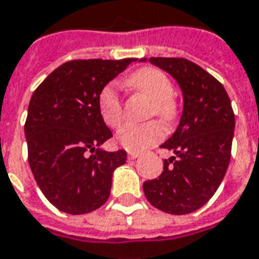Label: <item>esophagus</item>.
I'll return each instance as SVG.
<instances>
[{"instance_id": "esophagus-1", "label": "esophagus", "mask_w": 259, "mask_h": 259, "mask_svg": "<svg viewBox=\"0 0 259 259\" xmlns=\"http://www.w3.org/2000/svg\"><path fill=\"white\" fill-rule=\"evenodd\" d=\"M139 157V153H135V152H129L127 153V159L129 160H135Z\"/></svg>"}]
</instances>
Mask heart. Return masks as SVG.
Wrapping results in <instances>:
<instances>
[{
  "mask_svg": "<svg viewBox=\"0 0 259 259\" xmlns=\"http://www.w3.org/2000/svg\"><path fill=\"white\" fill-rule=\"evenodd\" d=\"M126 85L133 92L149 100L146 116H156L163 123H171L177 117L179 107L173 98V85L163 70L144 66L133 72L126 79ZM99 113L109 127L117 129L123 122L122 100L115 86L107 85L102 89L98 100ZM164 136V129L159 122L150 120L143 124H126L117 132V142L129 152H143L159 143Z\"/></svg>",
  "mask_w": 259,
  "mask_h": 259,
  "instance_id": "obj_1",
  "label": "heart"
}]
</instances>
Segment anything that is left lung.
<instances>
[{
	"label": "left lung",
	"instance_id": "obj_1",
	"mask_svg": "<svg viewBox=\"0 0 259 259\" xmlns=\"http://www.w3.org/2000/svg\"><path fill=\"white\" fill-rule=\"evenodd\" d=\"M149 61L179 82L184 107L177 130L160 146L176 156L164 160L157 179L144 181V196L164 212L189 214L214 196L226 176L235 127L231 100L217 79L189 59Z\"/></svg>",
	"mask_w": 259,
	"mask_h": 259
}]
</instances>
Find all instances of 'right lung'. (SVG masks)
<instances>
[{
	"label": "right lung",
	"instance_id": "obj_1",
	"mask_svg": "<svg viewBox=\"0 0 259 259\" xmlns=\"http://www.w3.org/2000/svg\"><path fill=\"white\" fill-rule=\"evenodd\" d=\"M135 61L73 59L32 93L25 120L28 161L44 196L58 210L86 214L110 196L112 174L127 154L98 149L113 136L98 100L102 89Z\"/></svg>",
	"mask_w": 259,
	"mask_h": 259
}]
</instances>
